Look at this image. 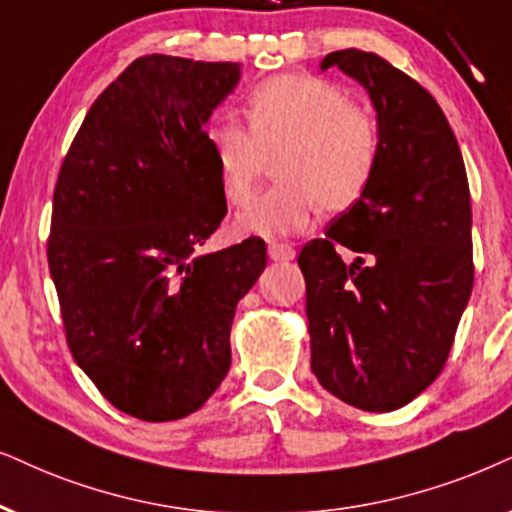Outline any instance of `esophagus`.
Masks as SVG:
<instances>
[{
	"label": "esophagus",
	"instance_id": "1",
	"mask_svg": "<svg viewBox=\"0 0 512 512\" xmlns=\"http://www.w3.org/2000/svg\"><path fill=\"white\" fill-rule=\"evenodd\" d=\"M269 257L274 262L295 260V250L288 243H269Z\"/></svg>",
	"mask_w": 512,
	"mask_h": 512
}]
</instances>
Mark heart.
I'll return each mask as SVG.
<instances>
[{
  "mask_svg": "<svg viewBox=\"0 0 512 512\" xmlns=\"http://www.w3.org/2000/svg\"><path fill=\"white\" fill-rule=\"evenodd\" d=\"M250 129L215 118L208 144L224 196L243 203L260 177L264 155L278 181L236 215V229L262 238L307 229L316 210L352 205L371 181L378 158L373 120L335 84L309 75H281L257 84L245 101Z\"/></svg>",
  "mask_w": 512,
  "mask_h": 512,
  "instance_id": "1",
  "label": "heart"
}]
</instances>
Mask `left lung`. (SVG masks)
Returning <instances> with one entry per match:
<instances>
[{"label": "left lung", "mask_w": 512, "mask_h": 512, "mask_svg": "<svg viewBox=\"0 0 512 512\" xmlns=\"http://www.w3.org/2000/svg\"><path fill=\"white\" fill-rule=\"evenodd\" d=\"M333 66L371 96L378 158L359 200L297 257L312 371L345 404L383 413L416 399L454 345L475 274L470 189L428 89L368 51H333L321 70Z\"/></svg>", "instance_id": "left-lung-1"}]
</instances>
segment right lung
Instances as JSON below:
<instances>
[{
  "mask_svg": "<svg viewBox=\"0 0 512 512\" xmlns=\"http://www.w3.org/2000/svg\"><path fill=\"white\" fill-rule=\"evenodd\" d=\"M241 63L151 54L92 103L54 191L49 271L70 352L129 416L198 411L231 366L262 238L200 252L226 215L205 125Z\"/></svg>",
  "mask_w": 512,
  "mask_h": 512,
  "instance_id": "1",
  "label": "right lung"
}]
</instances>
